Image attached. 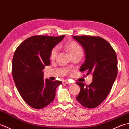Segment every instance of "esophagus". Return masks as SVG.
<instances>
[{"mask_svg": "<svg viewBox=\"0 0 129 129\" xmlns=\"http://www.w3.org/2000/svg\"><path fill=\"white\" fill-rule=\"evenodd\" d=\"M62 83L63 84H70V82H69V81H68V80H63L62 81Z\"/></svg>", "mask_w": 129, "mask_h": 129, "instance_id": "34e87169", "label": "esophagus"}]
</instances>
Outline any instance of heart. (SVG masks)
<instances>
[{"label":"heart","instance_id":"b5f03b06","mask_svg":"<svg viewBox=\"0 0 129 129\" xmlns=\"http://www.w3.org/2000/svg\"><path fill=\"white\" fill-rule=\"evenodd\" d=\"M66 48L68 49V50L70 52V54H75L79 53V52H82V49L80 46L75 43H68L66 45ZM57 52H58V49L57 47H55L52 49L50 53V58L51 59H54L55 58Z\"/></svg>","mask_w":129,"mask_h":129}]
</instances>
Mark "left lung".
<instances>
[{
	"label": "left lung",
	"instance_id": "obj_1",
	"mask_svg": "<svg viewBox=\"0 0 129 129\" xmlns=\"http://www.w3.org/2000/svg\"><path fill=\"white\" fill-rule=\"evenodd\" d=\"M73 38L83 46L85 54L80 70L92 74V81L89 86L76 82L80 91L76 99L83 106L94 108L105 99L115 80L116 55L110 44L100 37L85 35Z\"/></svg>",
	"mask_w": 129,
	"mask_h": 129
}]
</instances>
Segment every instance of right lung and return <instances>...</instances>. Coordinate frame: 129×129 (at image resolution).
<instances>
[{
	"label": "right lung",
	"mask_w": 129,
	"mask_h": 129,
	"mask_svg": "<svg viewBox=\"0 0 129 129\" xmlns=\"http://www.w3.org/2000/svg\"><path fill=\"white\" fill-rule=\"evenodd\" d=\"M65 35L31 37L19 45L12 61V75L19 94L31 108L39 109L51 103L60 81L44 80L43 70L50 65V53Z\"/></svg>",
	"instance_id": "right-lung-1"
}]
</instances>
